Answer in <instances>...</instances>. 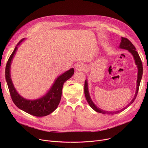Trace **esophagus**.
<instances>
[{
	"label": "esophagus",
	"instance_id": "1",
	"mask_svg": "<svg viewBox=\"0 0 148 148\" xmlns=\"http://www.w3.org/2000/svg\"><path fill=\"white\" fill-rule=\"evenodd\" d=\"M84 65L81 64V63H77L75 65V66H74V68H75V70L76 71H83V70L84 69Z\"/></svg>",
	"mask_w": 148,
	"mask_h": 148
}]
</instances>
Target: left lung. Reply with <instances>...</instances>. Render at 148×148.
Wrapping results in <instances>:
<instances>
[{"mask_svg": "<svg viewBox=\"0 0 148 148\" xmlns=\"http://www.w3.org/2000/svg\"><path fill=\"white\" fill-rule=\"evenodd\" d=\"M119 48L121 49H125V50H128L132 54V56H133L134 60L135 61V64L137 65V69H138V73H137V87H136L135 95H134V98H133V99L131 101V102L126 107L122 108V109H121L119 110H117V111H114V112L106 111L103 109H101L100 108L98 107L94 104V103L92 101V100L90 98V96L89 95V89H88V80L86 79V80H85V82H84L85 97H86L87 101H88V104H89V106L91 107V108H92L95 112H98V113H101L103 114H116V113H118L119 112H121L123 110H125V108H127L129 106H130L132 103L134 101V100L137 95V93H138V89H139L140 83L142 75H143V65H142V60L140 59V56L138 55L137 51L136 50V49L135 48V47L134 46V45L131 42V41L130 40H128L127 38L121 37V42L119 46Z\"/></svg>", "mask_w": 148, "mask_h": 148, "instance_id": "obj_1", "label": "left lung"}]
</instances>
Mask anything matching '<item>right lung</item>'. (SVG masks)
Returning <instances> with one entry per match:
<instances>
[{"label":"right lung","mask_w":148,"mask_h":148,"mask_svg":"<svg viewBox=\"0 0 148 148\" xmlns=\"http://www.w3.org/2000/svg\"><path fill=\"white\" fill-rule=\"evenodd\" d=\"M25 40L23 38L17 44L7 62L5 68V78L12 101L20 109L31 115L42 117L49 115L55 110L62 97V88L64 83L69 79L74 73L73 68L60 75L54 82L49 90L42 97L36 99H27L21 97L15 89L11 77V66L13 58L16 53L18 46Z\"/></svg>","instance_id":"1"}]
</instances>
